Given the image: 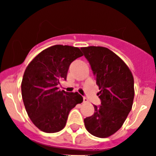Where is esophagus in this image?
<instances>
[{"instance_id": "obj_1", "label": "esophagus", "mask_w": 156, "mask_h": 156, "mask_svg": "<svg viewBox=\"0 0 156 156\" xmlns=\"http://www.w3.org/2000/svg\"><path fill=\"white\" fill-rule=\"evenodd\" d=\"M88 102V99H87V98H85V97H84L83 98V102H84V103H85V102Z\"/></svg>"}]
</instances>
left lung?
Returning a JSON list of instances; mask_svg holds the SVG:
<instances>
[{
	"mask_svg": "<svg viewBox=\"0 0 156 156\" xmlns=\"http://www.w3.org/2000/svg\"><path fill=\"white\" fill-rule=\"evenodd\" d=\"M91 65L100 92L101 105H94L95 113L84 119L86 130L98 137L116 133L131 110L134 97V78L127 64L108 48H81Z\"/></svg>",
	"mask_w": 156,
	"mask_h": 156,
	"instance_id": "1",
	"label": "left lung"
}]
</instances>
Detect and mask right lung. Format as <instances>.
<instances>
[{
	"label": "right lung",
	"mask_w": 156,
	"mask_h": 156,
	"mask_svg": "<svg viewBox=\"0 0 156 156\" xmlns=\"http://www.w3.org/2000/svg\"><path fill=\"white\" fill-rule=\"evenodd\" d=\"M81 56L78 47L55 45L38 54L25 71L21 85L24 105L30 120L43 132L62 130L70 111L83 101L77 92L57 88L67 79L70 64Z\"/></svg>",
	"instance_id": "right-lung-1"
}]
</instances>
